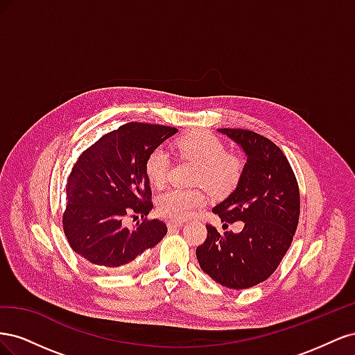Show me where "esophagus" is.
Listing matches in <instances>:
<instances>
[{
    "instance_id": "1",
    "label": "esophagus",
    "mask_w": 355,
    "mask_h": 355,
    "mask_svg": "<svg viewBox=\"0 0 355 355\" xmlns=\"http://www.w3.org/2000/svg\"><path fill=\"white\" fill-rule=\"evenodd\" d=\"M182 222H167V227H168V230H179V228H182Z\"/></svg>"
}]
</instances>
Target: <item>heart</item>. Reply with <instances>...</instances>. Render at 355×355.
<instances>
[{
  "label": "heart",
  "instance_id": "heart-1",
  "mask_svg": "<svg viewBox=\"0 0 355 355\" xmlns=\"http://www.w3.org/2000/svg\"><path fill=\"white\" fill-rule=\"evenodd\" d=\"M176 149L180 157L198 163L196 184L207 187L213 194L222 196L232 191L243 175V159L228 153L220 137L207 130H191L178 137ZM145 175L151 185L163 188L170 176V159L163 148H154L145 158ZM207 202L206 191L201 188H171L157 200V213L170 220L188 219L198 207Z\"/></svg>",
  "mask_w": 355,
  "mask_h": 355
}]
</instances>
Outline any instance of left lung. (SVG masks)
I'll list each match as a JSON object with an SVG mask.
<instances>
[{
    "label": "left lung",
    "mask_w": 355,
    "mask_h": 355,
    "mask_svg": "<svg viewBox=\"0 0 355 355\" xmlns=\"http://www.w3.org/2000/svg\"><path fill=\"white\" fill-rule=\"evenodd\" d=\"M247 155L232 194L213 209L223 222L243 220L239 234L206 225L207 239L197 247L201 270L230 288L265 282L280 265L297 228V180L283 151L270 139L243 128H219Z\"/></svg>",
    "instance_id": "left-lung-1"
}]
</instances>
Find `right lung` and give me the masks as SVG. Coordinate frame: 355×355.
I'll return each instance as SVG.
<instances>
[{
  "mask_svg": "<svg viewBox=\"0 0 355 355\" xmlns=\"http://www.w3.org/2000/svg\"><path fill=\"white\" fill-rule=\"evenodd\" d=\"M178 128L127 123L103 135L80 155L67 182L63 231L85 261L118 268L157 245L167 234L164 222L148 219L153 192L145 158ZM141 214L143 222L125 229L122 220Z\"/></svg>",
  "mask_w": 355,
  "mask_h": 355,
  "instance_id": "1",
  "label": "right lung"
}]
</instances>
